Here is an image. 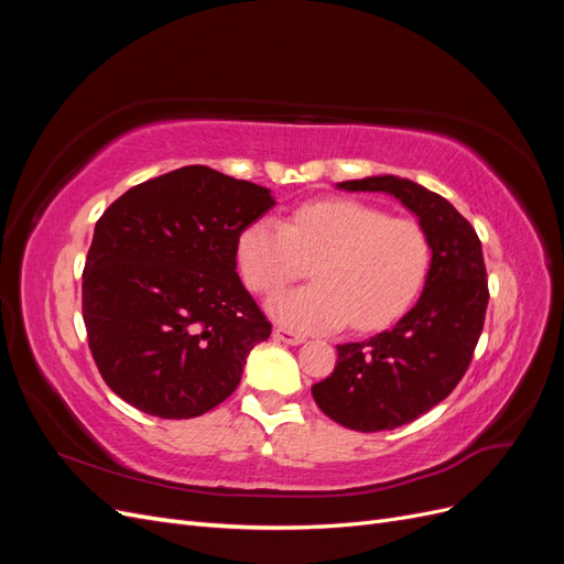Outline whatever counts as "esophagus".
<instances>
[{
    "mask_svg": "<svg viewBox=\"0 0 564 564\" xmlns=\"http://www.w3.org/2000/svg\"><path fill=\"white\" fill-rule=\"evenodd\" d=\"M272 336H275V340H282V344H286V346H301L305 340L303 334H296V332L284 329V327H278L275 332H272Z\"/></svg>",
    "mask_w": 564,
    "mask_h": 564,
    "instance_id": "1",
    "label": "esophagus"
}]
</instances>
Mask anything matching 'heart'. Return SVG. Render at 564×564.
Wrapping results in <instances>:
<instances>
[{"label":"heart","mask_w":564,"mask_h":564,"mask_svg":"<svg viewBox=\"0 0 564 564\" xmlns=\"http://www.w3.org/2000/svg\"><path fill=\"white\" fill-rule=\"evenodd\" d=\"M245 282L275 294L313 263L315 284L268 303L270 315L299 332L381 329L406 313L431 270V242L416 220L392 218L357 199H319L292 218L263 216L237 237Z\"/></svg>","instance_id":"b5f03b06"}]
</instances>
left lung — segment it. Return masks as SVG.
I'll list each match as a JSON object with an SVG mask.
<instances>
[{
  "label": "left lung",
  "mask_w": 564,
  "mask_h": 564,
  "mask_svg": "<svg viewBox=\"0 0 564 564\" xmlns=\"http://www.w3.org/2000/svg\"><path fill=\"white\" fill-rule=\"evenodd\" d=\"M336 187L400 199L431 242V270L414 308L388 332L336 346L332 377L313 386L332 421L360 433L392 431L440 404L464 379L489 301L482 245L445 197L409 178L383 174Z\"/></svg>",
  "instance_id": "obj_1"
}]
</instances>
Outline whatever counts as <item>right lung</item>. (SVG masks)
Instances as JSON below:
<instances>
[{
    "instance_id": "1",
    "label": "right lung",
    "mask_w": 564,
    "mask_h": 564,
    "mask_svg": "<svg viewBox=\"0 0 564 564\" xmlns=\"http://www.w3.org/2000/svg\"><path fill=\"white\" fill-rule=\"evenodd\" d=\"M272 207L268 187L193 164L98 218L82 313L100 377L124 402L193 419L240 386L270 322L237 275V237Z\"/></svg>"
}]
</instances>
